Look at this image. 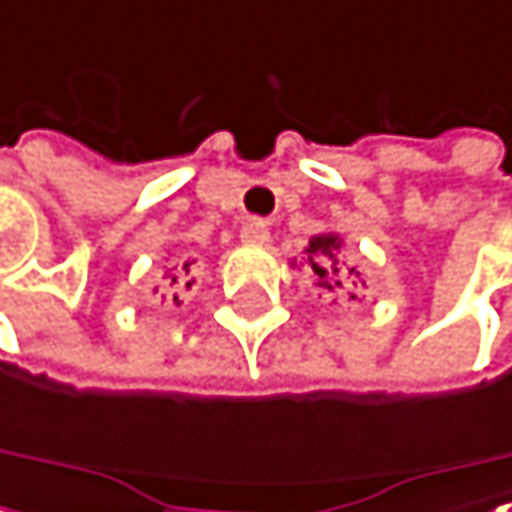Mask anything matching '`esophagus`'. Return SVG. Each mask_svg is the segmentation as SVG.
Listing matches in <instances>:
<instances>
[{
	"mask_svg": "<svg viewBox=\"0 0 512 512\" xmlns=\"http://www.w3.org/2000/svg\"><path fill=\"white\" fill-rule=\"evenodd\" d=\"M241 241H244V244H256V247L268 244V241H271V232H268V225H262V222L244 225V228H241Z\"/></svg>",
	"mask_w": 512,
	"mask_h": 512,
	"instance_id": "obj_1",
	"label": "esophagus"
}]
</instances>
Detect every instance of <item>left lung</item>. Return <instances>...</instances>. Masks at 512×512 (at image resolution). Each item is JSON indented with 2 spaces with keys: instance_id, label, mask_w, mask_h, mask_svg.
I'll use <instances>...</instances> for the list:
<instances>
[{
  "instance_id": "1",
  "label": "left lung",
  "mask_w": 512,
  "mask_h": 512,
  "mask_svg": "<svg viewBox=\"0 0 512 512\" xmlns=\"http://www.w3.org/2000/svg\"><path fill=\"white\" fill-rule=\"evenodd\" d=\"M302 259H305L302 265H308V271L314 277V287H320L326 296H332V302H336L339 296L357 299V287L363 284V280H360V271L354 265H348V259H345V238L339 232H320V235H314L308 241Z\"/></svg>"
}]
</instances>
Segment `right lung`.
<instances>
[{
    "label": "right lung",
    "mask_w": 512,
    "mask_h": 512,
    "mask_svg": "<svg viewBox=\"0 0 512 512\" xmlns=\"http://www.w3.org/2000/svg\"><path fill=\"white\" fill-rule=\"evenodd\" d=\"M189 265L192 262H183V259H167L164 265V287H155V293H161V302H176L180 305V293L183 287H192V280H189Z\"/></svg>",
    "instance_id": "obj_1"
}]
</instances>
